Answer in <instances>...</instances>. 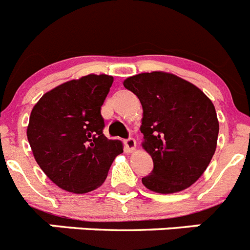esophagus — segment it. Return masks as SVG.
<instances>
[{"label":"esophagus","instance_id":"1","mask_svg":"<svg viewBox=\"0 0 250 250\" xmlns=\"http://www.w3.org/2000/svg\"><path fill=\"white\" fill-rule=\"evenodd\" d=\"M125 151H127L128 153H132V152L136 149V147H137V142H136L134 138H128V140L125 141Z\"/></svg>","mask_w":250,"mask_h":250}]
</instances>
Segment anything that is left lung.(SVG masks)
I'll return each mask as SVG.
<instances>
[{
    "mask_svg": "<svg viewBox=\"0 0 250 250\" xmlns=\"http://www.w3.org/2000/svg\"><path fill=\"white\" fill-rule=\"evenodd\" d=\"M142 104V147L153 170L142 184L158 194L185 190L199 180L215 153V107L200 89L165 71L137 74L123 82Z\"/></svg>",
    "mask_w": 250,
    "mask_h": 250,
    "instance_id": "left-lung-1",
    "label": "left lung"
}]
</instances>
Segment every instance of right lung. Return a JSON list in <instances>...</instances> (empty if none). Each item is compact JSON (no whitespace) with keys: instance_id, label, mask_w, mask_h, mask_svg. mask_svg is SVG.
<instances>
[{"instance_id":"add662e5","label":"right lung","mask_w":250,"mask_h":250,"mask_svg":"<svg viewBox=\"0 0 250 250\" xmlns=\"http://www.w3.org/2000/svg\"><path fill=\"white\" fill-rule=\"evenodd\" d=\"M112 83L110 75L89 74L51 89L32 108L30 147L41 170L62 190L85 194L99 188L123 152L121 141L103 134L101 108Z\"/></svg>"}]
</instances>
